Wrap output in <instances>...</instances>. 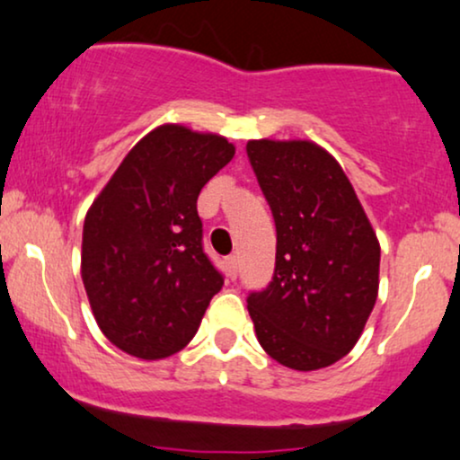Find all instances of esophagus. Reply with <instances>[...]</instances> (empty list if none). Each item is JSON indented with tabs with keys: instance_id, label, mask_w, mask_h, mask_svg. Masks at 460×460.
<instances>
[{
	"instance_id": "34e87169",
	"label": "esophagus",
	"mask_w": 460,
	"mask_h": 460,
	"mask_svg": "<svg viewBox=\"0 0 460 460\" xmlns=\"http://www.w3.org/2000/svg\"><path fill=\"white\" fill-rule=\"evenodd\" d=\"M226 266H228V275L234 279L236 273H239V256H228V260H226Z\"/></svg>"
}]
</instances>
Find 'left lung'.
Instances as JSON below:
<instances>
[{
    "label": "left lung",
    "instance_id": "1",
    "mask_svg": "<svg viewBox=\"0 0 460 460\" xmlns=\"http://www.w3.org/2000/svg\"><path fill=\"white\" fill-rule=\"evenodd\" d=\"M275 217L273 281L247 298L256 337L294 371L341 360L379 290V241L339 162L311 140H249Z\"/></svg>",
    "mask_w": 460,
    "mask_h": 460
}]
</instances>
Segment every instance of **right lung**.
Masks as SVG:
<instances>
[{"instance_id":"1","label":"right lung","mask_w":460,"mask_h":460,"mask_svg":"<svg viewBox=\"0 0 460 460\" xmlns=\"http://www.w3.org/2000/svg\"><path fill=\"white\" fill-rule=\"evenodd\" d=\"M234 145L166 123L123 157L83 226L81 275L100 331L143 360L194 339L224 277L202 252L196 200Z\"/></svg>"}]
</instances>
